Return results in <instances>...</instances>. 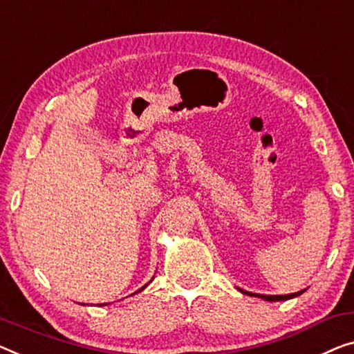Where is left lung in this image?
I'll return each mask as SVG.
<instances>
[{
    "instance_id": "1",
    "label": "left lung",
    "mask_w": 354,
    "mask_h": 354,
    "mask_svg": "<svg viewBox=\"0 0 354 354\" xmlns=\"http://www.w3.org/2000/svg\"><path fill=\"white\" fill-rule=\"evenodd\" d=\"M241 292L246 294V295H254V297H261L263 300H268V302H278V300H288V299H292V297H297V295L304 294V291H299V292H294V294H286V295H263V294H252V292H248V291H243V289H240Z\"/></svg>"
}]
</instances>
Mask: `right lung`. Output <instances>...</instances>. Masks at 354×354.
Returning a JSON list of instances; mask_svg holds the SVG:
<instances>
[{"instance_id":"obj_1","label":"right lung","mask_w":354,"mask_h":354,"mask_svg":"<svg viewBox=\"0 0 354 354\" xmlns=\"http://www.w3.org/2000/svg\"><path fill=\"white\" fill-rule=\"evenodd\" d=\"M146 286H147V284H145V286L141 288V289H138V291H136V292H141V291H143V289H145ZM136 292H135V294H136ZM103 305H108V304H100V307H103Z\"/></svg>"}]
</instances>
